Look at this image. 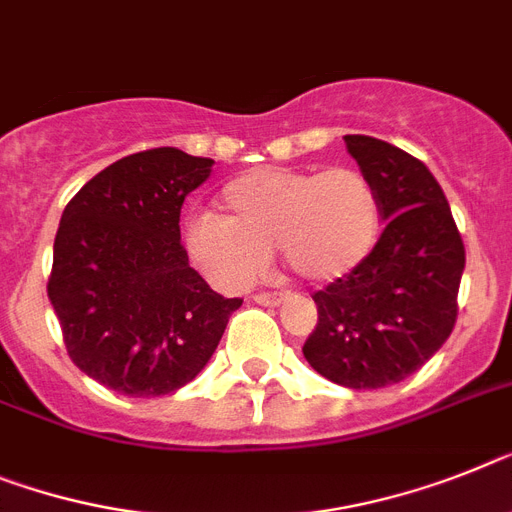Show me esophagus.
I'll use <instances>...</instances> for the list:
<instances>
[{
  "instance_id": "obj_1",
  "label": "esophagus",
  "mask_w": 512,
  "mask_h": 512,
  "mask_svg": "<svg viewBox=\"0 0 512 512\" xmlns=\"http://www.w3.org/2000/svg\"><path fill=\"white\" fill-rule=\"evenodd\" d=\"M252 299H255L257 304H265V307H276V304L283 302V294L281 291H257Z\"/></svg>"
}]
</instances>
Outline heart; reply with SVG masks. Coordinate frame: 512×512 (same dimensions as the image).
<instances>
[{
  "label": "heart",
  "instance_id": "heart-1",
  "mask_svg": "<svg viewBox=\"0 0 512 512\" xmlns=\"http://www.w3.org/2000/svg\"><path fill=\"white\" fill-rule=\"evenodd\" d=\"M221 208L184 231L192 263L221 289L255 281L273 247L302 281H341L375 249L382 223L375 184L354 166L244 171L223 187Z\"/></svg>",
  "mask_w": 512,
  "mask_h": 512
}]
</instances>
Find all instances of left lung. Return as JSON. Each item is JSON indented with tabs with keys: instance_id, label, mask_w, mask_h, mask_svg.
Wrapping results in <instances>:
<instances>
[{
	"instance_id": "8db88e82",
	"label": "left lung",
	"mask_w": 512,
	"mask_h": 512,
	"mask_svg": "<svg viewBox=\"0 0 512 512\" xmlns=\"http://www.w3.org/2000/svg\"><path fill=\"white\" fill-rule=\"evenodd\" d=\"M343 140L375 184L388 223L354 273L312 294L317 325L302 351L343 388H385L414 375L453 333L466 249L442 187L419 158L377 137Z\"/></svg>"
}]
</instances>
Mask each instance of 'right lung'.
<instances>
[{"label": "right lung", "instance_id": "right-lung-1", "mask_svg": "<svg viewBox=\"0 0 512 512\" xmlns=\"http://www.w3.org/2000/svg\"><path fill=\"white\" fill-rule=\"evenodd\" d=\"M210 166L179 148L140 150L85 182L59 221L46 291L67 354L130 398L195 380L242 307L190 268L179 234L184 197Z\"/></svg>", "mask_w": 512, "mask_h": 512}]
</instances>
